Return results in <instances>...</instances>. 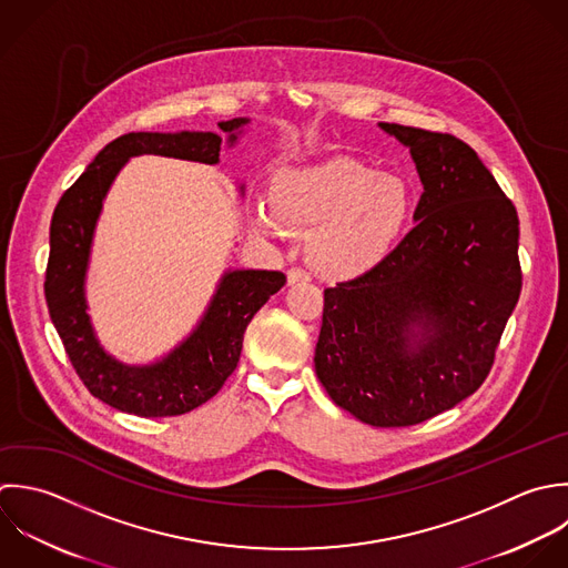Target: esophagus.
<instances>
[{"label": "esophagus", "instance_id": "esophagus-1", "mask_svg": "<svg viewBox=\"0 0 568 568\" xmlns=\"http://www.w3.org/2000/svg\"><path fill=\"white\" fill-rule=\"evenodd\" d=\"M312 276L305 272V270H301V267H292L290 272H287V281H290V285H296V283H307Z\"/></svg>", "mask_w": 568, "mask_h": 568}]
</instances>
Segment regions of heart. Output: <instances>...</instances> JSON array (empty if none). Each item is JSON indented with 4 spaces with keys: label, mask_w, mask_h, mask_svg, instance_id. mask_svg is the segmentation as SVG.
Wrapping results in <instances>:
<instances>
[{
    "label": "heart",
    "mask_w": 568,
    "mask_h": 568,
    "mask_svg": "<svg viewBox=\"0 0 568 568\" xmlns=\"http://www.w3.org/2000/svg\"><path fill=\"white\" fill-rule=\"evenodd\" d=\"M414 207L407 181L352 159L334 156L287 168L272 181L270 203L247 207L250 225L265 236L287 227H314L310 263L334 278L361 276L398 245Z\"/></svg>",
    "instance_id": "b5f03b06"
}]
</instances>
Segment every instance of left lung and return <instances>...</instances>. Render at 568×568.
Returning a JSON list of instances; mask_svg holds the SVG:
<instances>
[{
  "label": "left lung",
  "mask_w": 568,
  "mask_h": 568,
  "mask_svg": "<svg viewBox=\"0 0 568 568\" xmlns=\"http://www.w3.org/2000/svg\"><path fill=\"white\" fill-rule=\"evenodd\" d=\"M378 128L416 163V225L381 265L325 290L314 367L329 398L361 423L409 427L485 383L523 290L520 221L465 141Z\"/></svg>",
  "instance_id": "8db88e82"
}]
</instances>
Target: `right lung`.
Returning <instances> with one entry per match:
<instances>
[{
	"label": "right lung",
	"mask_w": 568,
	"mask_h": 568,
	"mask_svg": "<svg viewBox=\"0 0 568 568\" xmlns=\"http://www.w3.org/2000/svg\"><path fill=\"white\" fill-rule=\"evenodd\" d=\"M247 116L221 121L225 132H130L108 143L63 192L50 223L45 303L50 321L88 392L141 418L181 416L207 403L234 372L243 334L254 314L285 285V274L227 267L192 332L150 363H123L99 341L88 314L85 281L103 201L132 156L159 154L216 165L221 145L232 150ZM245 194V183L239 185Z\"/></svg>",
	"instance_id": "obj_1"
}]
</instances>
